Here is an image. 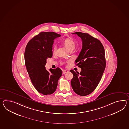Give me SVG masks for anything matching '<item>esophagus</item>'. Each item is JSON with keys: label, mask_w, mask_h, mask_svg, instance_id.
Segmentation results:
<instances>
[{"label": "esophagus", "mask_w": 129, "mask_h": 129, "mask_svg": "<svg viewBox=\"0 0 129 129\" xmlns=\"http://www.w3.org/2000/svg\"><path fill=\"white\" fill-rule=\"evenodd\" d=\"M69 72L68 70H62V74H65L66 73Z\"/></svg>", "instance_id": "esophagus-1"}]
</instances>
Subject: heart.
Segmentation results:
<instances>
[{"label":"heart","instance_id":"b5f03b06","mask_svg":"<svg viewBox=\"0 0 129 129\" xmlns=\"http://www.w3.org/2000/svg\"><path fill=\"white\" fill-rule=\"evenodd\" d=\"M63 43L69 50H73L76 47V42L71 38H67L63 41ZM57 49L56 45H54L53 47V52L55 53Z\"/></svg>","mask_w":129,"mask_h":129}]
</instances>
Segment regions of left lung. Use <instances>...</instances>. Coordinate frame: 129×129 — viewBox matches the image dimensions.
<instances>
[{"instance_id": "1", "label": "left lung", "mask_w": 129, "mask_h": 129, "mask_svg": "<svg viewBox=\"0 0 129 129\" xmlns=\"http://www.w3.org/2000/svg\"><path fill=\"white\" fill-rule=\"evenodd\" d=\"M81 38L82 50L76 59V63L82 69L77 73L73 70L71 84L73 90L78 95L90 94L98 86L105 69V50L101 41L87 33L76 32Z\"/></svg>"}]
</instances>
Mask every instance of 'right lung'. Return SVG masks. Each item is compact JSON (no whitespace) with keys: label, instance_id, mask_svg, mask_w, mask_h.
I'll return each instance as SVG.
<instances>
[{"label":"right lung","instance_id":"1","mask_svg":"<svg viewBox=\"0 0 129 129\" xmlns=\"http://www.w3.org/2000/svg\"><path fill=\"white\" fill-rule=\"evenodd\" d=\"M60 36L53 31L41 32L29 41L25 47L24 56L27 71L36 89L44 95L55 91L62 75L59 68L47 71L45 67L47 58L53 55L54 40Z\"/></svg>","mask_w":129,"mask_h":129}]
</instances>
